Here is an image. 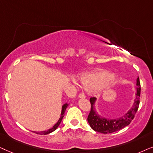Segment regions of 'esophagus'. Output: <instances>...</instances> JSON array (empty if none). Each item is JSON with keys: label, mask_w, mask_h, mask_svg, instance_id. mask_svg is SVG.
I'll return each mask as SVG.
<instances>
[{"label": "esophagus", "mask_w": 153, "mask_h": 153, "mask_svg": "<svg viewBox=\"0 0 153 153\" xmlns=\"http://www.w3.org/2000/svg\"><path fill=\"white\" fill-rule=\"evenodd\" d=\"M78 97L80 98V99H85V94L84 93H80V94H79Z\"/></svg>", "instance_id": "obj_1"}]
</instances>
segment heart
<instances>
[{
  "label": "heart",
  "instance_id": "obj_1",
  "mask_svg": "<svg viewBox=\"0 0 153 153\" xmlns=\"http://www.w3.org/2000/svg\"><path fill=\"white\" fill-rule=\"evenodd\" d=\"M80 79L84 88L94 89L99 87V89H107L113 86L116 82V77L112 75L109 71L96 70L82 73Z\"/></svg>",
  "mask_w": 153,
  "mask_h": 153
}]
</instances>
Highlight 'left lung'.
Masks as SVG:
<instances>
[{
    "instance_id": "obj_1",
    "label": "left lung",
    "mask_w": 153,
    "mask_h": 153,
    "mask_svg": "<svg viewBox=\"0 0 153 153\" xmlns=\"http://www.w3.org/2000/svg\"><path fill=\"white\" fill-rule=\"evenodd\" d=\"M136 93L135 94L134 103L129 111L120 117L110 119L103 117L97 112L95 108V103L97 98H90L91 111L89 113L87 121L90 127L95 131L103 134H110L119 131L124 127H127L134 119L136 111H138L140 103V85L139 78H136Z\"/></svg>"
}]
</instances>
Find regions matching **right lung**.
Listing matches in <instances>:
<instances>
[{
  "label": "right lung",
  "mask_w": 153,
  "mask_h": 153,
  "mask_svg": "<svg viewBox=\"0 0 153 153\" xmlns=\"http://www.w3.org/2000/svg\"><path fill=\"white\" fill-rule=\"evenodd\" d=\"M68 103H65V104H64V105H62V113H61V116H60L59 119V120L57 121V123H56L55 125L53 126L52 128H50V129H49L48 130H46V131H33V132H35V133H36L37 134H41V135H46V134L52 133V131H55V130L57 129V127H59V126L61 122H62L63 117H64V112H65V111H66V108H67V106H68Z\"/></svg>",
  "instance_id": "right-lung-1"
}]
</instances>
